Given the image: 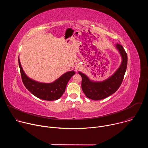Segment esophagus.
I'll return each mask as SVG.
<instances>
[{
  "label": "esophagus",
  "mask_w": 148,
  "mask_h": 148,
  "mask_svg": "<svg viewBox=\"0 0 148 148\" xmlns=\"http://www.w3.org/2000/svg\"><path fill=\"white\" fill-rule=\"evenodd\" d=\"M80 69H81V66H80V65L78 64V65H77V66H75V70H76L77 71V70H79Z\"/></svg>",
  "instance_id": "1"
}]
</instances>
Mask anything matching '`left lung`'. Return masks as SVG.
Here are the masks:
<instances>
[{"mask_svg": "<svg viewBox=\"0 0 148 148\" xmlns=\"http://www.w3.org/2000/svg\"><path fill=\"white\" fill-rule=\"evenodd\" d=\"M121 57V63L118 69L108 78L101 81L91 79L87 75L79 71L82 77L81 88L86 96L93 100H100L115 93L121 85L128 63L127 54L119 44L115 46Z\"/></svg>", "mask_w": 148, "mask_h": 148, "instance_id": "1", "label": "left lung"}]
</instances>
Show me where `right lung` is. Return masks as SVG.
<instances>
[{"instance_id":"right-lung-1","label":"right lung","mask_w":148,"mask_h":148,"mask_svg":"<svg viewBox=\"0 0 148 148\" xmlns=\"http://www.w3.org/2000/svg\"><path fill=\"white\" fill-rule=\"evenodd\" d=\"M18 64L21 77L26 88L36 97L47 101H54L59 99L64 94L67 84L73 75L74 71L65 73L53 82L45 83L36 81L29 78L25 73L19 60Z\"/></svg>"}]
</instances>
